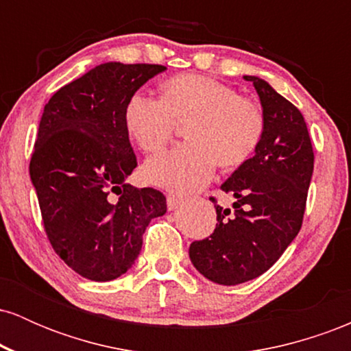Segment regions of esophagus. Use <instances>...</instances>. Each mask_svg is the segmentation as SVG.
<instances>
[{"instance_id":"obj_1","label":"esophagus","mask_w":351,"mask_h":351,"mask_svg":"<svg viewBox=\"0 0 351 351\" xmlns=\"http://www.w3.org/2000/svg\"><path fill=\"white\" fill-rule=\"evenodd\" d=\"M180 203H181V199L178 198V196L168 195V198H167V208H168V211H173V209L178 208Z\"/></svg>"}]
</instances>
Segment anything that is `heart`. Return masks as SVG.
I'll list each match as a JSON object with an SVG mask.
<instances>
[{
    "label": "heart",
    "instance_id": "obj_1",
    "mask_svg": "<svg viewBox=\"0 0 351 351\" xmlns=\"http://www.w3.org/2000/svg\"><path fill=\"white\" fill-rule=\"evenodd\" d=\"M125 128L142 150L156 153L170 142L175 122H186V143L150 158L143 178L175 193L198 191L211 181L217 163L243 165L264 135L265 117L252 99L204 75L168 79L162 99L134 94L123 112Z\"/></svg>",
    "mask_w": 351,
    "mask_h": 351
}]
</instances>
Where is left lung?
I'll return each mask as SVG.
<instances>
[{
  "instance_id": "left-lung-1",
  "label": "left lung",
  "mask_w": 351,
  "mask_h": 351,
  "mask_svg": "<svg viewBox=\"0 0 351 351\" xmlns=\"http://www.w3.org/2000/svg\"><path fill=\"white\" fill-rule=\"evenodd\" d=\"M259 95L264 135L252 158L221 184L232 208L216 204L215 232L189 245L196 271L221 285L252 280L271 269L295 239L313 173L304 115L256 75H244ZM215 203V198H213Z\"/></svg>"
}]
</instances>
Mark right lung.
<instances>
[{
  "label": "right lung",
  "instance_id": "right-lung-1",
  "mask_svg": "<svg viewBox=\"0 0 351 351\" xmlns=\"http://www.w3.org/2000/svg\"><path fill=\"white\" fill-rule=\"evenodd\" d=\"M163 71L158 64H100L44 107L29 176L52 247L86 279L127 272L145 229L167 213L163 193L127 183L136 156L123 122L128 99Z\"/></svg>",
  "mask_w": 351,
  "mask_h": 351
}]
</instances>
